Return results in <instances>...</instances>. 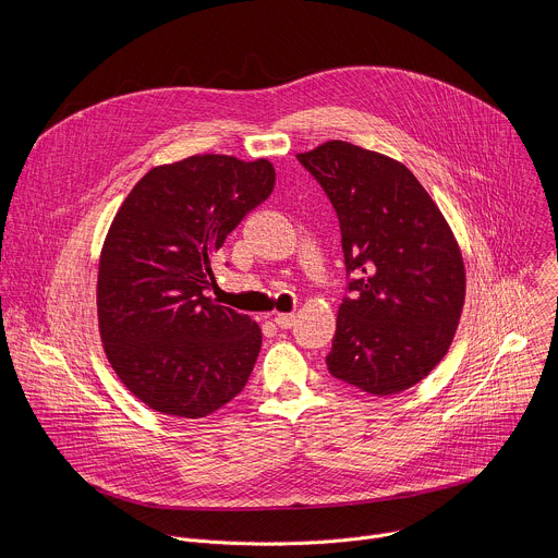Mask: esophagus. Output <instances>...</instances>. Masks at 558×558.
Segmentation results:
<instances>
[{"label":"esophagus","mask_w":558,"mask_h":558,"mask_svg":"<svg viewBox=\"0 0 558 558\" xmlns=\"http://www.w3.org/2000/svg\"><path fill=\"white\" fill-rule=\"evenodd\" d=\"M274 323L280 327V329H291L295 325V315L293 313H278L274 317Z\"/></svg>","instance_id":"esophagus-1"}]
</instances>
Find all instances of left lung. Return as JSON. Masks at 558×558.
<instances>
[{"instance_id": "obj_1", "label": "left lung", "mask_w": 558, "mask_h": 558, "mask_svg": "<svg viewBox=\"0 0 558 558\" xmlns=\"http://www.w3.org/2000/svg\"><path fill=\"white\" fill-rule=\"evenodd\" d=\"M342 231L349 293L327 366L371 395L422 381L448 353L465 298L463 258L435 201L392 158L347 141L298 154Z\"/></svg>"}]
</instances>
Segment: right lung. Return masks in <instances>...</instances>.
Masks as SVG:
<instances>
[{"label": "right lung", "mask_w": 558, "mask_h": 558, "mask_svg": "<svg viewBox=\"0 0 558 558\" xmlns=\"http://www.w3.org/2000/svg\"><path fill=\"white\" fill-rule=\"evenodd\" d=\"M274 183L267 158L196 154L151 168L117 211L99 260V331L119 379L151 411L201 420L245 388L260 327L205 291L227 233Z\"/></svg>", "instance_id": "add662e5"}]
</instances>
